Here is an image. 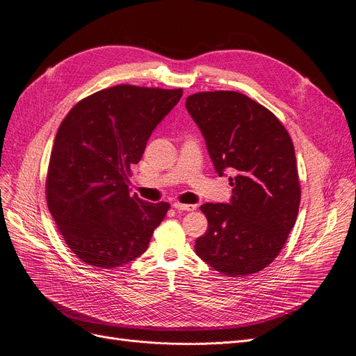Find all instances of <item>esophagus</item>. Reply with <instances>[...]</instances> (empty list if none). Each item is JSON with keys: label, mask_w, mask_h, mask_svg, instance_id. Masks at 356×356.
I'll return each mask as SVG.
<instances>
[{"label": "esophagus", "mask_w": 356, "mask_h": 356, "mask_svg": "<svg viewBox=\"0 0 356 356\" xmlns=\"http://www.w3.org/2000/svg\"><path fill=\"white\" fill-rule=\"evenodd\" d=\"M173 207L179 211H193L195 209H197V205L193 204H181V202H175Z\"/></svg>", "instance_id": "obj_1"}]
</instances>
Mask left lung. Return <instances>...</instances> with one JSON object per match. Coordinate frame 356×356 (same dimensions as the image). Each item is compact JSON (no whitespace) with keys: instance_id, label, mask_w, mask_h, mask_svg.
<instances>
[{"instance_id":"8db88e82","label":"left lung","mask_w":356,"mask_h":356,"mask_svg":"<svg viewBox=\"0 0 356 356\" xmlns=\"http://www.w3.org/2000/svg\"><path fill=\"white\" fill-rule=\"evenodd\" d=\"M186 109L204 136L214 168L234 176L231 204H204L209 229L197 254L227 277L257 273L277 259L299 214L294 145L273 113L238 91H201Z\"/></svg>"}]
</instances>
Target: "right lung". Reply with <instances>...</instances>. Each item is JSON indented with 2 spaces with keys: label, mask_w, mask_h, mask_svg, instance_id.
I'll return each mask as SVG.
<instances>
[{
  "label": "right lung",
  "mask_w": 356,
  "mask_h": 356,
  "mask_svg": "<svg viewBox=\"0 0 356 356\" xmlns=\"http://www.w3.org/2000/svg\"><path fill=\"white\" fill-rule=\"evenodd\" d=\"M181 88L120 84L79 100L57 130L45 179L49 210L66 245L84 263L112 269L145 253L168 202L129 191L154 129Z\"/></svg>",
  "instance_id": "1"
}]
</instances>
